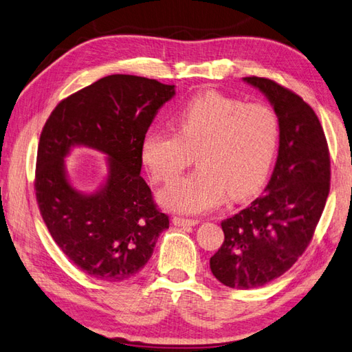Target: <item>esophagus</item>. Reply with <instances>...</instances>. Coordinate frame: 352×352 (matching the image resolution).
<instances>
[{
    "mask_svg": "<svg viewBox=\"0 0 352 352\" xmlns=\"http://www.w3.org/2000/svg\"><path fill=\"white\" fill-rule=\"evenodd\" d=\"M173 224L179 226V228H192V226L199 224V221L197 220H190V218L173 217Z\"/></svg>",
    "mask_w": 352,
    "mask_h": 352,
    "instance_id": "esophagus-1",
    "label": "esophagus"
}]
</instances>
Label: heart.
Instances as JSON below:
<instances>
[{"mask_svg":"<svg viewBox=\"0 0 352 352\" xmlns=\"http://www.w3.org/2000/svg\"><path fill=\"white\" fill-rule=\"evenodd\" d=\"M176 132L151 128L140 156L156 184H170L192 162L199 168L161 194L164 206L200 214L224 201L253 196L274 162L280 122L267 104H244L217 90H206L179 108Z\"/></svg>","mask_w":352,"mask_h":352,"instance_id":"1","label":"heart"}]
</instances>
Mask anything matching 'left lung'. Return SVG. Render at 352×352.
Segmentation results:
<instances>
[{
  "instance_id": "left-lung-1",
  "label": "left lung",
  "mask_w": 352,
  "mask_h": 352,
  "mask_svg": "<svg viewBox=\"0 0 352 352\" xmlns=\"http://www.w3.org/2000/svg\"><path fill=\"white\" fill-rule=\"evenodd\" d=\"M259 89L280 122L274 171L261 197L221 223L224 242L210 271L229 287L253 289L280 277L306 252L330 192V151L314 108L283 85L261 76Z\"/></svg>"
}]
</instances>
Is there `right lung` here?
<instances>
[{
    "instance_id": "obj_1",
    "label": "right lung",
    "mask_w": 352,
    "mask_h": 352,
    "mask_svg": "<svg viewBox=\"0 0 352 352\" xmlns=\"http://www.w3.org/2000/svg\"><path fill=\"white\" fill-rule=\"evenodd\" d=\"M175 85L135 75L100 78L54 108L37 147L34 191L52 239L90 277L122 282L151 259L156 239L168 229L142 171L143 137ZM72 145L111 156L103 190L85 197L64 173Z\"/></svg>"
}]
</instances>
